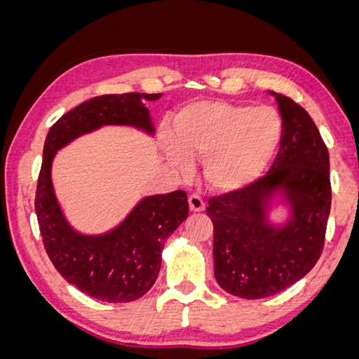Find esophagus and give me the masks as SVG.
<instances>
[{
	"instance_id": "1",
	"label": "esophagus",
	"mask_w": 359,
	"mask_h": 359,
	"mask_svg": "<svg viewBox=\"0 0 359 359\" xmlns=\"http://www.w3.org/2000/svg\"><path fill=\"white\" fill-rule=\"evenodd\" d=\"M188 203H189V209L193 210V212H201V210L205 209V204H204L203 198H201V196H198V194H191L188 198Z\"/></svg>"
}]
</instances>
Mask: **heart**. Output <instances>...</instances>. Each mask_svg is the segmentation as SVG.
Segmentation results:
<instances>
[{"label":"heart","instance_id":"obj_1","mask_svg":"<svg viewBox=\"0 0 359 359\" xmlns=\"http://www.w3.org/2000/svg\"><path fill=\"white\" fill-rule=\"evenodd\" d=\"M283 139V119L269 106L199 101L175 121V137L163 135L168 163L189 173L193 158H204V180L222 193L242 189L262 176Z\"/></svg>","mask_w":359,"mask_h":359}]
</instances>
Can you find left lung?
Instances as JSON below:
<instances>
[{
	"instance_id": "left-lung-1",
	"label": "left lung",
	"mask_w": 359,
	"mask_h": 359,
	"mask_svg": "<svg viewBox=\"0 0 359 359\" xmlns=\"http://www.w3.org/2000/svg\"><path fill=\"white\" fill-rule=\"evenodd\" d=\"M283 119V139L266 176L209 201L214 224V274L243 299L284 291L320 258L330 214V160L309 112L268 91ZM279 210L283 215L273 219Z\"/></svg>"
}]
</instances>
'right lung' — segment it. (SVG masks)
<instances>
[{
    "label": "right lung",
    "mask_w": 359,
    "mask_h": 359,
    "mask_svg": "<svg viewBox=\"0 0 359 359\" xmlns=\"http://www.w3.org/2000/svg\"><path fill=\"white\" fill-rule=\"evenodd\" d=\"M161 93L102 95L63 114L48 130L36 193V214L43 247L57 271L88 296L106 302H130L154 286L166 238L188 217L184 191L142 198L116 227L80 232L58 203L52 181L53 160L78 137L107 126L132 127L154 137L155 124L144 101Z\"/></svg>",
    "instance_id": "obj_1"
}]
</instances>
